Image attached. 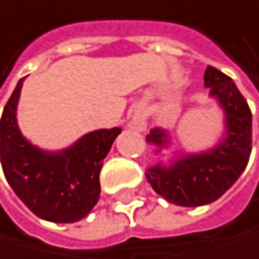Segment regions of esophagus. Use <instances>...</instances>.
Returning <instances> with one entry per match:
<instances>
[{
    "label": "esophagus",
    "instance_id": "1",
    "mask_svg": "<svg viewBox=\"0 0 259 259\" xmlns=\"http://www.w3.org/2000/svg\"><path fill=\"white\" fill-rule=\"evenodd\" d=\"M128 125H131L134 131H144L146 128V116L143 113V110H135L131 121H128Z\"/></svg>",
    "mask_w": 259,
    "mask_h": 259
}]
</instances>
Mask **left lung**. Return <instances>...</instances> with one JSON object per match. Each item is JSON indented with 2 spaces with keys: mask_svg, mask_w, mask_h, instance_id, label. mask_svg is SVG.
<instances>
[{
  "mask_svg": "<svg viewBox=\"0 0 259 259\" xmlns=\"http://www.w3.org/2000/svg\"><path fill=\"white\" fill-rule=\"evenodd\" d=\"M205 88L224 113V132L218 143L200 152H174L146 169L154 191L179 206H202L218 200L244 172L252 152V113L236 83L213 66H206ZM155 154L171 147L167 128L154 127L146 137Z\"/></svg>",
  "mask_w": 259,
  "mask_h": 259,
  "instance_id": "obj_1",
  "label": "left lung"
}]
</instances>
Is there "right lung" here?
Wrapping results in <instances>:
<instances>
[{"instance_id": "1", "label": "right lung", "mask_w": 259, "mask_h": 259, "mask_svg": "<svg viewBox=\"0 0 259 259\" xmlns=\"http://www.w3.org/2000/svg\"><path fill=\"white\" fill-rule=\"evenodd\" d=\"M20 79L0 121L1 166L7 183L40 219L71 224L83 219L99 200L102 161L121 134V127L99 128L82 135L60 151L32 144L20 131L17 108Z\"/></svg>"}]
</instances>
